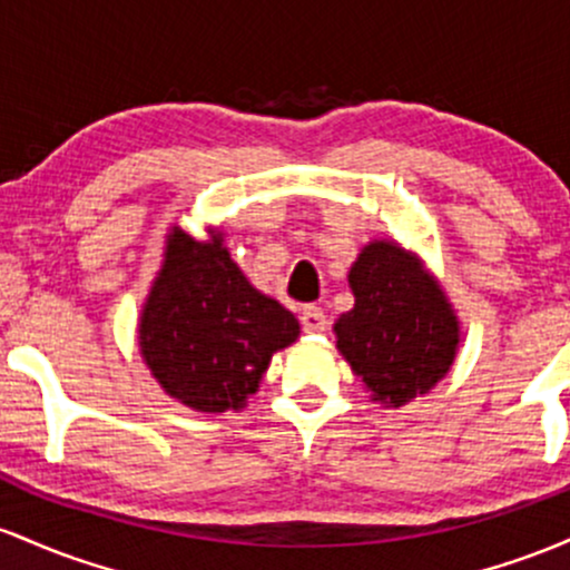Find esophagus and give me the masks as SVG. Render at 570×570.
<instances>
[{"mask_svg":"<svg viewBox=\"0 0 570 570\" xmlns=\"http://www.w3.org/2000/svg\"><path fill=\"white\" fill-rule=\"evenodd\" d=\"M328 320H325V312L320 306H304L302 309V328L306 334H323Z\"/></svg>","mask_w":570,"mask_h":570,"instance_id":"1","label":"esophagus"}]
</instances>
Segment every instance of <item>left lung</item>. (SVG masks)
Returning a JSON list of instances; mask_svg holds the SVG:
<instances>
[{
    "mask_svg": "<svg viewBox=\"0 0 570 570\" xmlns=\"http://www.w3.org/2000/svg\"><path fill=\"white\" fill-rule=\"evenodd\" d=\"M355 306L334 323L336 347L371 401L404 406L450 374L460 323L433 274L399 242L374 239L350 266Z\"/></svg>",
    "mask_w": 570,
    "mask_h": 570,
    "instance_id": "left-lung-1",
    "label": "left lung"
}]
</instances>
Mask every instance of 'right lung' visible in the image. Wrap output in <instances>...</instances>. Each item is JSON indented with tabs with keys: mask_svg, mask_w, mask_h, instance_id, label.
<instances>
[{
	"mask_svg": "<svg viewBox=\"0 0 570 570\" xmlns=\"http://www.w3.org/2000/svg\"><path fill=\"white\" fill-rule=\"evenodd\" d=\"M298 320L247 283L223 247L175 226L139 317V355L166 395L196 412H239Z\"/></svg>",
	"mask_w": 570,
	"mask_h": 570,
	"instance_id": "1",
	"label": "right lung"
}]
</instances>
